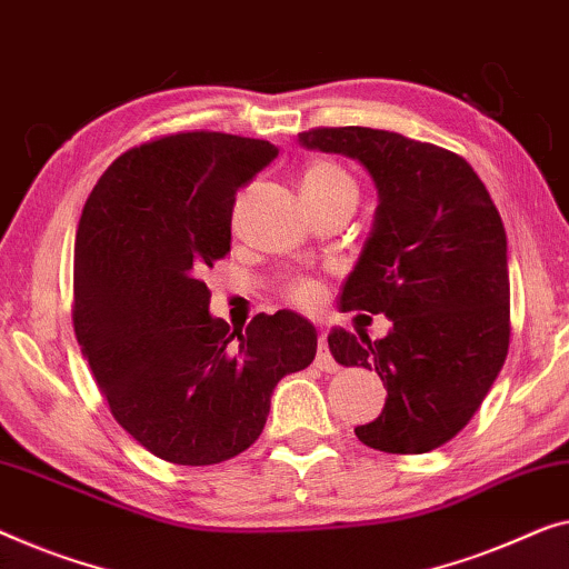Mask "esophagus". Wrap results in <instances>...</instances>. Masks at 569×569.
<instances>
[{"mask_svg":"<svg viewBox=\"0 0 569 569\" xmlns=\"http://www.w3.org/2000/svg\"><path fill=\"white\" fill-rule=\"evenodd\" d=\"M316 367L323 369V372H339V365H336V359L331 357V351H328V343H326V336L320 333V343H318V353H316Z\"/></svg>","mask_w":569,"mask_h":569,"instance_id":"1","label":"esophagus"}]
</instances>
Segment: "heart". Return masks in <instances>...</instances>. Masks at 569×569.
I'll return each mask as SVG.
<instances>
[{
	"mask_svg": "<svg viewBox=\"0 0 569 569\" xmlns=\"http://www.w3.org/2000/svg\"><path fill=\"white\" fill-rule=\"evenodd\" d=\"M300 192L302 197H331V194H341V192H357L351 177L339 167V163L328 161V159H318L305 167L302 177H300ZM320 290L316 282L310 279H300L290 287V300L295 305H302V308H312L318 302Z\"/></svg>",
	"mask_w": 569,
	"mask_h": 569,
	"instance_id": "b5f03b06",
	"label": "heart"
}]
</instances>
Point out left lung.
Listing matches in <instances>:
<instances>
[{
	"label": "left lung",
	"mask_w": 569,
	"mask_h": 569,
	"mask_svg": "<svg viewBox=\"0 0 569 569\" xmlns=\"http://www.w3.org/2000/svg\"><path fill=\"white\" fill-rule=\"evenodd\" d=\"M305 148L357 159L377 212L341 310L392 320L390 333L333 328V359L375 369L382 413L353 433L387 455H423L462 431L508 357L510 282L500 212L462 156L375 128H312Z\"/></svg>",
	"instance_id": "left-lung-1"
}]
</instances>
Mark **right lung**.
Returning <instances> with one entry per match:
<instances>
[{"instance_id":"right-lung-1","label":"right lung","mask_w":569,"mask_h":569,"mask_svg":"<svg viewBox=\"0 0 569 569\" xmlns=\"http://www.w3.org/2000/svg\"><path fill=\"white\" fill-rule=\"evenodd\" d=\"M277 153L212 130L156 138L114 159L81 212L73 331L114 421L163 462L241 455L277 382L316 359L318 333L298 312L230 331L202 282L230 251L236 192Z\"/></svg>"}]
</instances>
